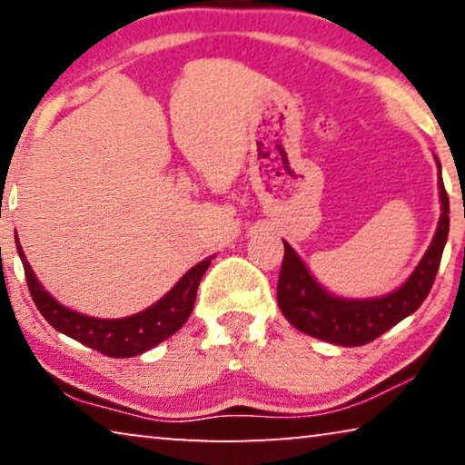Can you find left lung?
I'll list each match as a JSON object with an SVG mask.
<instances>
[{
	"mask_svg": "<svg viewBox=\"0 0 465 465\" xmlns=\"http://www.w3.org/2000/svg\"><path fill=\"white\" fill-rule=\"evenodd\" d=\"M438 169H440V163H438ZM438 186H440L442 215L434 241L409 282L390 296L374 298V301H345V298L330 296L309 275L294 250L283 243L285 252L277 282V302L285 320L296 330L315 339L342 347H360L379 339L404 317L415 313L434 285L444 243L449 237V194L444 190L442 175Z\"/></svg>",
	"mask_w": 465,
	"mask_h": 465,
	"instance_id": "left-lung-1",
	"label": "left lung"
}]
</instances>
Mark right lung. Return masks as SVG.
I'll return each mask as SVG.
<instances>
[{"label":"right lung","mask_w":465,"mask_h":465,"mask_svg":"<svg viewBox=\"0 0 465 465\" xmlns=\"http://www.w3.org/2000/svg\"><path fill=\"white\" fill-rule=\"evenodd\" d=\"M16 247L18 256L23 260L25 279H27L31 298H34L44 320L59 332L72 336L82 345L97 349L107 358H133V355L148 351L158 342L169 339L171 334H175L193 313L201 277L205 275L209 264H212V260H203V262L193 266L167 296H163L161 301L152 304L150 309L142 311V313L124 317V320H97V317L75 313V311L56 302L35 279L29 262L25 260L21 245H18V239Z\"/></svg>","instance_id":"add662e5"}]
</instances>
